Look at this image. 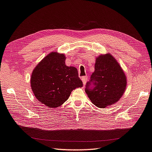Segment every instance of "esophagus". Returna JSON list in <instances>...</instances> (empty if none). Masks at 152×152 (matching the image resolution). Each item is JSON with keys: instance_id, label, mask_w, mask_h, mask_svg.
<instances>
[{"instance_id": "1", "label": "esophagus", "mask_w": 152, "mask_h": 152, "mask_svg": "<svg viewBox=\"0 0 152 152\" xmlns=\"http://www.w3.org/2000/svg\"><path fill=\"white\" fill-rule=\"evenodd\" d=\"M87 76H83L82 78V80L83 82V84H84V86L86 85V82H87Z\"/></svg>"}]
</instances>
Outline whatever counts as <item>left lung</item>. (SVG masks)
Wrapping results in <instances>:
<instances>
[{"label": "left lung", "instance_id": "8db88e82", "mask_svg": "<svg viewBox=\"0 0 152 152\" xmlns=\"http://www.w3.org/2000/svg\"><path fill=\"white\" fill-rule=\"evenodd\" d=\"M92 83L94 88L89 86ZM126 77L123 68L111 53L96 58L95 70L86 84V92L92 103L99 108L116 103L126 88ZM92 88V86H91Z\"/></svg>", "mask_w": 152, "mask_h": 152}]
</instances>
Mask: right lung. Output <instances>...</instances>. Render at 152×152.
Here are the masks:
<instances>
[{"instance_id": "1", "label": "right lung", "mask_w": 152, "mask_h": 152, "mask_svg": "<svg viewBox=\"0 0 152 152\" xmlns=\"http://www.w3.org/2000/svg\"><path fill=\"white\" fill-rule=\"evenodd\" d=\"M66 56L53 51L41 60L33 70L30 84L36 99L49 108L62 105L71 92L82 88L77 68L65 64Z\"/></svg>"}]
</instances>
